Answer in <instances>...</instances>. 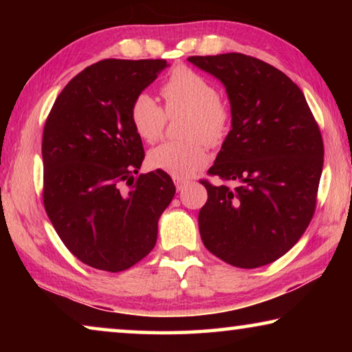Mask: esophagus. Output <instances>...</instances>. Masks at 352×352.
Wrapping results in <instances>:
<instances>
[{
    "label": "esophagus",
    "mask_w": 352,
    "mask_h": 352,
    "mask_svg": "<svg viewBox=\"0 0 352 352\" xmlns=\"http://www.w3.org/2000/svg\"><path fill=\"white\" fill-rule=\"evenodd\" d=\"M174 183H175V188H177V190H183L184 188H186L188 180H184V178L174 177Z\"/></svg>",
    "instance_id": "obj_1"
}]
</instances>
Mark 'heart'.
<instances>
[{
  "label": "heart",
  "mask_w": 352,
  "mask_h": 352,
  "mask_svg": "<svg viewBox=\"0 0 352 352\" xmlns=\"http://www.w3.org/2000/svg\"><path fill=\"white\" fill-rule=\"evenodd\" d=\"M164 110L151 94L140 93L130 105V122L141 140L155 142L163 135L169 118L183 119V141H166L151 148L147 163L172 177L188 178L208 163L206 144L220 146L230 133V105L217 96L214 83L197 71L178 65L162 85Z\"/></svg>",
  "instance_id": "obj_1"
}]
</instances>
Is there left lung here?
<instances>
[{
	"label": "left lung",
	"instance_id": "obj_1",
	"mask_svg": "<svg viewBox=\"0 0 352 352\" xmlns=\"http://www.w3.org/2000/svg\"><path fill=\"white\" fill-rule=\"evenodd\" d=\"M223 83L231 130L201 180L199 212L205 247L241 269L276 261L300 241L314 217L323 170V138L302 91L283 71L239 52L188 57Z\"/></svg>",
	"mask_w": 352,
	"mask_h": 352
}]
</instances>
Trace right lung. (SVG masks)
Masks as SVG:
<instances>
[{"label": "right lung", "instance_id": "right-lung-1", "mask_svg": "<svg viewBox=\"0 0 352 352\" xmlns=\"http://www.w3.org/2000/svg\"><path fill=\"white\" fill-rule=\"evenodd\" d=\"M168 67L163 58H105L68 82L43 129V204L58 237L83 264L122 272L157 243L174 199L162 170L138 174L144 147L130 105Z\"/></svg>", "mask_w": 352, "mask_h": 352}]
</instances>
